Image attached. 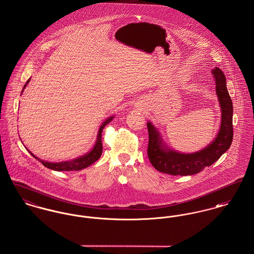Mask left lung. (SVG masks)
Masks as SVG:
<instances>
[{
	"label": "left lung",
	"mask_w": 254,
	"mask_h": 254,
	"mask_svg": "<svg viewBox=\"0 0 254 254\" xmlns=\"http://www.w3.org/2000/svg\"><path fill=\"white\" fill-rule=\"evenodd\" d=\"M212 74L216 80L217 96L222 109L219 133L206 148L194 153H181L169 149L158 130L150 122H148V156L150 163L157 171L172 176H192L215 163L230 148L233 139L232 101L226 88V80L222 70L215 67Z\"/></svg>",
	"instance_id": "8db88e82"
}]
</instances>
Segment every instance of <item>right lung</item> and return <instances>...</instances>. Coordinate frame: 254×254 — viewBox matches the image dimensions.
<instances>
[{
  "label": "right lung",
  "mask_w": 254,
  "mask_h": 254,
  "mask_svg": "<svg viewBox=\"0 0 254 254\" xmlns=\"http://www.w3.org/2000/svg\"><path fill=\"white\" fill-rule=\"evenodd\" d=\"M30 79H29L27 81V83L24 85V88L22 90V93L25 89V87L27 86V84L30 82ZM113 119V117H109L108 119L105 120V122L103 123V125L101 126L100 129H99V132H98V137H97V141L93 147V149H91V151H89L88 153L80 156V157H77L74 160H71V161H66V162H59V163H51V162H47V161H43L41 159H39L38 157H36L34 154H32L30 152V154L35 158L37 159L38 161H40L42 164L44 165L47 168L51 169V170H55V171H58V172H62V171H79V170H82L84 168H87L88 166L91 164H93L94 162H96L102 155V152H103V143H102V132H103V129L105 128V126L107 124H109L111 121Z\"/></svg>",
  "instance_id": "1"
}]
</instances>
